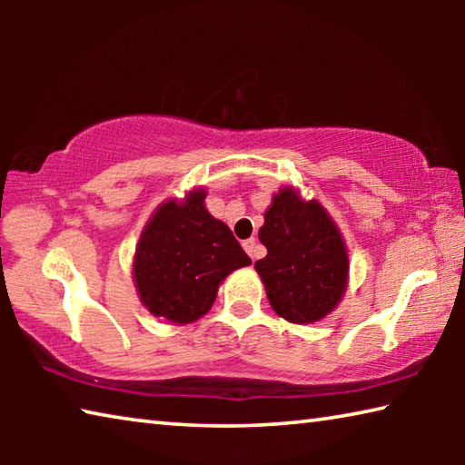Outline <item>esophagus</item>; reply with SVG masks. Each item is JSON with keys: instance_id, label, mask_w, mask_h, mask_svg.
Here are the masks:
<instances>
[{"instance_id": "34e87169", "label": "esophagus", "mask_w": 465, "mask_h": 465, "mask_svg": "<svg viewBox=\"0 0 465 465\" xmlns=\"http://www.w3.org/2000/svg\"><path fill=\"white\" fill-rule=\"evenodd\" d=\"M242 246H243V250H246V252H248V254H250V258H252V261H256V258H258V246H256V240H254V238H250V240H246V242H243V243H242Z\"/></svg>"}]
</instances>
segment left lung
Listing matches in <instances>:
<instances>
[{
  "mask_svg": "<svg viewBox=\"0 0 465 465\" xmlns=\"http://www.w3.org/2000/svg\"><path fill=\"white\" fill-rule=\"evenodd\" d=\"M258 238L269 250L254 269L271 308L291 324H313L332 313L349 285V252L322 204L282 186L264 211Z\"/></svg>",
  "mask_w": 465,
  "mask_h": 465,
  "instance_id": "left-lung-1",
  "label": "left lung"
}]
</instances>
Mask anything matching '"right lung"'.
Segmentation results:
<instances>
[{"mask_svg":"<svg viewBox=\"0 0 465 465\" xmlns=\"http://www.w3.org/2000/svg\"><path fill=\"white\" fill-rule=\"evenodd\" d=\"M207 191L157 207L139 235L133 281L143 308L170 324H191L213 305L227 274L252 264L230 227L204 207Z\"/></svg>","mask_w":465,"mask_h":465,"instance_id":"add662e5","label":"right lung"}]
</instances>
